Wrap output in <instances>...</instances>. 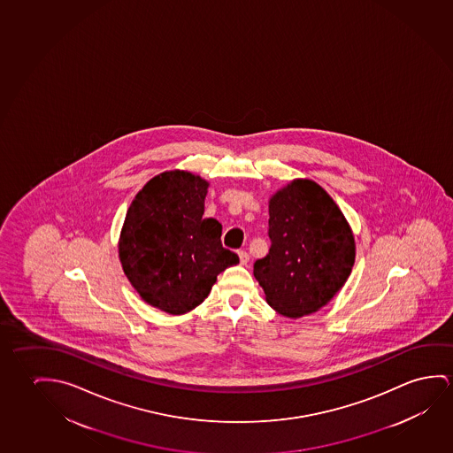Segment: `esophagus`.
Returning a JSON list of instances; mask_svg holds the SVG:
<instances>
[{"mask_svg":"<svg viewBox=\"0 0 453 453\" xmlns=\"http://www.w3.org/2000/svg\"><path fill=\"white\" fill-rule=\"evenodd\" d=\"M238 256H240V264L246 265L250 262V254L246 251L238 252Z\"/></svg>","mask_w":453,"mask_h":453,"instance_id":"1","label":"esophagus"}]
</instances>
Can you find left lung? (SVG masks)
<instances>
[{
    "instance_id": "left-lung-1",
    "label": "left lung",
    "mask_w": 453,
    "mask_h": 453,
    "mask_svg": "<svg viewBox=\"0 0 453 453\" xmlns=\"http://www.w3.org/2000/svg\"><path fill=\"white\" fill-rule=\"evenodd\" d=\"M270 251L254 264L266 303L290 319L333 300L355 264V238L335 202L312 180H293L270 201Z\"/></svg>"
}]
</instances>
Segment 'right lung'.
Instances as JSON below:
<instances>
[{"mask_svg": "<svg viewBox=\"0 0 453 453\" xmlns=\"http://www.w3.org/2000/svg\"><path fill=\"white\" fill-rule=\"evenodd\" d=\"M207 188L185 171L153 177L133 199L120 234L127 278L142 300L173 315L199 306L216 276L240 262L223 248V226L202 218Z\"/></svg>", "mask_w": 453, "mask_h": 453, "instance_id": "1", "label": "right lung"}]
</instances>
